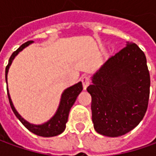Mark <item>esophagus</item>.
<instances>
[{"label":"esophagus","mask_w":156,"mask_h":156,"mask_svg":"<svg viewBox=\"0 0 156 156\" xmlns=\"http://www.w3.org/2000/svg\"><path fill=\"white\" fill-rule=\"evenodd\" d=\"M81 81L83 83V89H86L88 88V86L90 83V80H89V78L86 75H83L81 78Z\"/></svg>","instance_id":"obj_1"}]
</instances>
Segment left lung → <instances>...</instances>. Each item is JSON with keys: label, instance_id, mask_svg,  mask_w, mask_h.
<instances>
[{"label": "left lung", "instance_id": "obj_1", "mask_svg": "<svg viewBox=\"0 0 156 156\" xmlns=\"http://www.w3.org/2000/svg\"><path fill=\"white\" fill-rule=\"evenodd\" d=\"M151 78L145 55L135 43L112 56L92 77V120L96 132L124 135L140 124L147 110Z\"/></svg>", "mask_w": 156, "mask_h": 156}]
</instances>
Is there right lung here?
<instances>
[{"instance_id":"1","label":"right lung","mask_w":156,"mask_h":156,"mask_svg":"<svg viewBox=\"0 0 156 156\" xmlns=\"http://www.w3.org/2000/svg\"><path fill=\"white\" fill-rule=\"evenodd\" d=\"M32 42H33V41H29L25 42L16 51H14L11 56V58L9 59L8 65L5 68L6 86H7V74H8L9 68H10V66L12 65V61L14 60L16 56L18 54L20 51H22L24 48H27L30 44H32ZM6 88H7V95H8L9 102H10V105L12 107V111L14 112L16 118L22 122V124L29 131H31L33 134H37V135L42 136V137H52V136H56V135L62 134L64 131L65 128H66V123L68 122L69 111L71 109L72 106L73 105V104L76 101L78 94L83 90V85H82L81 82H78V83L66 88L62 94L60 103H59L58 108L56 113H55V115L49 120L41 124H31V123H29L28 121L24 119L21 115H19V113L16 111V109L13 105L12 98H11L10 94H9L8 87Z\"/></svg>"}]
</instances>
